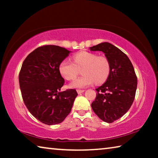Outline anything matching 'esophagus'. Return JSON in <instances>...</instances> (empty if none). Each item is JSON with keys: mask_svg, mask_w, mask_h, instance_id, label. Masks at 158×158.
<instances>
[{"mask_svg": "<svg viewBox=\"0 0 158 158\" xmlns=\"http://www.w3.org/2000/svg\"><path fill=\"white\" fill-rule=\"evenodd\" d=\"M77 93H78V94H81V93H84V90H81V89H77Z\"/></svg>", "mask_w": 158, "mask_h": 158, "instance_id": "esophagus-1", "label": "esophagus"}]
</instances>
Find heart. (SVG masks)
<instances>
[{"instance_id":"heart-1","label":"heart","mask_w":158,"mask_h":158,"mask_svg":"<svg viewBox=\"0 0 158 158\" xmlns=\"http://www.w3.org/2000/svg\"><path fill=\"white\" fill-rule=\"evenodd\" d=\"M83 76L70 84L71 88H84L93 84H101L108 79L110 74V61L106 56L82 51L73 56V63L64 60L58 66V71L64 79L74 80L81 69Z\"/></svg>"}]
</instances>
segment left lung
<instances>
[{
	"mask_svg": "<svg viewBox=\"0 0 158 158\" xmlns=\"http://www.w3.org/2000/svg\"><path fill=\"white\" fill-rule=\"evenodd\" d=\"M100 51L110 61V74L106 82L96 89L98 92L91 104L93 111L103 121L113 123L129 110L135 98L137 78L127 55L109 42L90 47Z\"/></svg>",
	"mask_w": 158,
	"mask_h": 158,
	"instance_id": "8db88e82",
	"label": "left lung"
}]
</instances>
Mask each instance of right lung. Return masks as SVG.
I'll use <instances>...</instances> for the list:
<instances>
[{"label": "right lung", "mask_w": 158, "mask_h": 158, "mask_svg": "<svg viewBox=\"0 0 158 158\" xmlns=\"http://www.w3.org/2000/svg\"><path fill=\"white\" fill-rule=\"evenodd\" d=\"M70 52L56 45H44L29 53L19 74L21 95L33 116L46 125L60 123L71 111L75 89L59 92L65 80L58 71Z\"/></svg>", "instance_id": "1"}]
</instances>
